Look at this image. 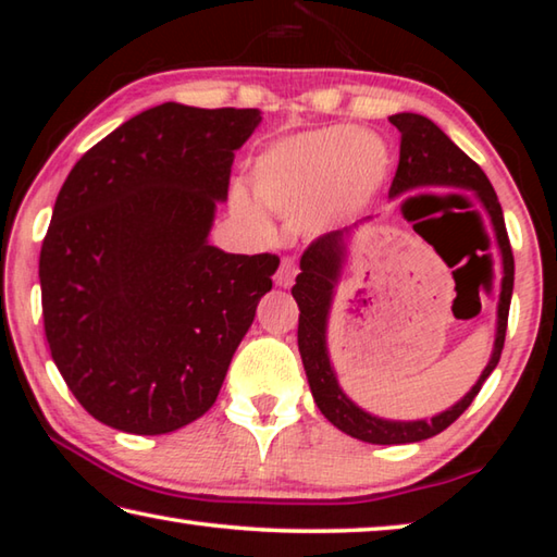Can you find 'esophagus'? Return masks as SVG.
I'll return each instance as SVG.
<instances>
[{
  "label": "esophagus",
  "instance_id": "1",
  "mask_svg": "<svg viewBox=\"0 0 557 557\" xmlns=\"http://www.w3.org/2000/svg\"><path fill=\"white\" fill-rule=\"evenodd\" d=\"M295 275H297L295 260H292V258H282L280 270H277V275H275L277 285H280V287H292V282H295Z\"/></svg>",
  "mask_w": 557,
  "mask_h": 557
}]
</instances>
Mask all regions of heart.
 Masks as SVG:
<instances>
[{"label": "heart", "instance_id": "heart-1", "mask_svg": "<svg viewBox=\"0 0 557 557\" xmlns=\"http://www.w3.org/2000/svg\"><path fill=\"white\" fill-rule=\"evenodd\" d=\"M388 172L385 147L356 127H326L280 143L258 159L256 194L289 221L312 215L324 223L371 199ZM235 209L258 221L245 196Z\"/></svg>", "mask_w": 557, "mask_h": 557}]
</instances>
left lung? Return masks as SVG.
<instances>
[{
  "instance_id": "8db88e82",
  "label": "left lung",
  "mask_w": 557,
  "mask_h": 557,
  "mask_svg": "<svg viewBox=\"0 0 557 557\" xmlns=\"http://www.w3.org/2000/svg\"><path fill=\"white\" fill-rule=\"evenodd\" d=\"M391 122L400 129V159L395 169L391 196L418 186H461L471 188L484 203L486 213L492 215L498 248H502L504 260V280H502V301H498V332L494 344L492 361L482 373L465 398L455 408L437 414L430 422H391L373 418L346 398L344 391L338 388L336 375L332 371L326 356V314L332 307L334 282L338 277V268L344 260V233H324L317 240L309 243V248L301 256L297 275V285L292 287V297L297 299L299 307V326H297V344L305 363L309 388H312L317 408L322 410L324 418L336 425L346 435L356 440L371 442V445H408V442H420L440 435L447 430L461 412H465L476 393L482 391L484 381L496 369L502 348L506 342L508 326V307H511L513 292V250L508 240L502 203L496 199L494 186L488 184L486 174L482 172L474 159H469L451 139L442 132L435 122L414 115V112H400L393 115Z\"/></svg>"
}]
</instances>
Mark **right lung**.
<instances>
[{"label":"right lung","mask_w":557,"mask_h":557,"mask_svg":"<svg viewBox=\"0 0 557 557\" xmlns=\"http://www.w3.org/2000/svg\"><path fill=\"white\" fill-rule=\"evenodd\" d=\"M252 108L164 102L83 154L39 258L44 332L92 418L164 435L211 408L280 258L206 243Z\"/></svg>","instance_id":"1"}]
</instances>
